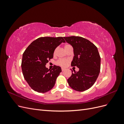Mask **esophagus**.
Returning <instances> with one entry per match:
<instances>
[{"mask_svg":"<svg viewBox=\"0 0 124 124\" xmlns=\"http://www.w3.org/2000/svg\"><path fill=\"white\" fill-rule=\"evenodd\" d=\"M62 71H64L65 70V69H64V68H62Z\"/></svg>","mask_w":124,"mask_h":124,"instance_id":"esophagus-1","label":"esophagus"}]
</instances>
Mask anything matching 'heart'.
Wrapping results in <instances>:
<instances>
[{"label":"heart","mask_w":124,"mask_h":124,"mask_svg":"<svg viewBox=\"0 0 124 124\" xmlns=\"http://www.w3.org/2000/svg\"><path fill=\"white\" fill-rule=\"evenodd\" d=\"M71 46L69 44H66L64 48L65 50L67 49V48H68L69 47ZM56 53V50L54 51V54ZM69 62V59H59L58 61L57 62V64H58V65L61 66L62 67H66L67 66V65L68 64V62Z\"/></svg>","instance_id":"1"}]
</instances>
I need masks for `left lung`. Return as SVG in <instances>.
<instances>
[{"label":"left lung","instance_id":"8db88e82","mask_svg":"<svg viewBox=\"0 0 124 124\" xmlns=\"http://www.w3.org/2000/svg\"><path fill=\"white\" fill-rule=\"evenodd\" d=\"M73 48L74 57L71 66H77L78 72L72 71L67 80L70 87L75 91L83 92L95 83L100 70L101 58L98 48L91 41L81 37H63Z\"/></svg>","mask_w":124,"mask_h":124}]
</instances>
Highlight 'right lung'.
<instances>
[{"instance_id":"obj_1","label":"right lung","mask_w":124,"mask_h":124,"mask_svg":"<svg viewBox=\"0 0 124 124\" xmlns=\"http://www.w3.org/2000/svg\"><path fill=\"white\" fill-rule=\"evenodd\" d=\"M62 42H65L62 37H40L33 41L24 52L22 72L26 81L35 91L46 93L55 85L62 69L54 66L51 70L46 65L48 60L53 58L55 48Z\"/></svg>"}]
</instances>
